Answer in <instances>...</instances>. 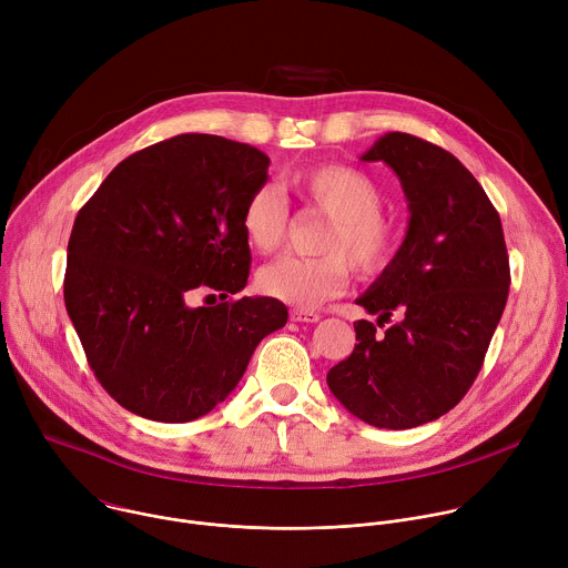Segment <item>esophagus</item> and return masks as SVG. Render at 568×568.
Returning <instances> with one entry per match:
<instances>
[{
	"instance_id": "34e87169",
	"label": "esophagus",
	"mask_w": 568,
	"mask_h": 568,
	"mask_svg": "<svg viewBox=\"0 0 568 568\" xmlns=\"http://www.w3.org/2000/svg\"><path fill=\"white\" fill-rule=\"evenodd\" d=\"M290 318H292V321H301V323H316V321L321 318V314L314 312V310H301V307H296V310L290 312Z\"/></svg>"
}]
</instances>
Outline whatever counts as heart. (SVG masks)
Masks as SVG:
<instances>
[{
	"instance_id": "heart-1",
	"label": "heart",
	"mask_w": 568,
	"mask_h": 568,
	"mask_svg": "<svg viewBox=\"0 0 568 568\" xmlns=\"http://www.w3.org/2000/svg\"><path fill=\"white\" fill-rule=\"evenodd\" d=\"M292 189L307 209L331 217L316 245L323 256H283L265 265L256 276L265 296L310 310L346 287L351 267L362 276H375L393 265L402 247V229L382 213L384 193L371 175L326 164L294 175ZM240 229L254 252L274 254L290 229V209L281 193L272 186L256 189L242 204Z\"/></svg>"
}]
</instances>
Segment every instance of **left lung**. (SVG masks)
Wrapping results in <instances>:
<instances>
[{
    "instance_id": "obj_1",
    "label": "left lung",
    "mask_w": 568,
    "mask_h": 568,
    "mask_svg": "<svg viewBox=\"0 0 568 568\" xmlns=\"http://www.w3.org/2000/svg\"><path fill=\"white\" fill-rule=\"evenodd\" d=\"M362 161H384L409 202L397 258L355 301L357 344L328 373L333 395L379 429L438 420L476 379L510 287L501 217L460 161L414 134L379 136Z\"/></svg>"
}]
</instances>
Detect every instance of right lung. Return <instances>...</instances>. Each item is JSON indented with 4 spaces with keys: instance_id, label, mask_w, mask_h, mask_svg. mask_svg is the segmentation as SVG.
<instances>
[{
    "instance_id": "1",
    "label": "right lung",
    "mask_w": 568,
    "mask_h": 568,
    "mask_svg": "<svg viewBox=\"0 0 568 568\" xmlns=\"http://www.w3.org/2000/svg\"><path fill=\"white\" fill-rule=\"evenodd\" d=\"M267 169L254 145L178 134L123 159L78 211L64 305L97 379L123 409L156 423L206 416L287 323L276 298H229L252 265L240 211ZM197 288L217 291L221 303L193 308Z\"/></svg>"
}]
</instances>
